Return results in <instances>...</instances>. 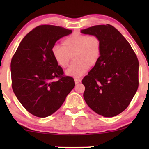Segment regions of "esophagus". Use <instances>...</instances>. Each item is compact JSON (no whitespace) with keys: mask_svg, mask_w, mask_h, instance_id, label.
Here are the masks:
<instances>
[{"mask_svg":"<svg viewBox=\"0 0 149 149\" xmlns=\"http://www.w3.org/2000/svg\"><path fill=\"white\" fill-rule=\"evenodd\" d=\"M81 80L80 79H78V78H75L74 79V82H75V84H78V83H81Z\"/></svg>","mask_w":149,"mask_h":149,"instance_id":"1","label":"esophagus"}]
</instances>
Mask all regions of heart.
Returning a JSON list of instances; mask_svg holds the SVG:
<instances>
[{
  "label": "heart",
  "instance_id": "1",
  "mask_svg": "<svg viewBox=\"0 0 149 149\" xmlns=\"http://www.w3.org/2000/svg\"><path fill=\"white\" fill-rule=\"evenodd\" d=\"M102 40L96 35L72 34L62 41V46L56 45L52 52L59 66L66 68L73 57L74 62L65 71L68 76L79 77L95 66L102 55Z\"/></svg>",
  "mask_w": 149,
  "mask_h": 149
}]
</instances>
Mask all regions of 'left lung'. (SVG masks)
<instances>
[{"instance_id":"left-lung-1","label":"left lung","mask_w":149,"mask_h":149,"mask_svg":"<svg viewBox=\"0 0 149 149\" xmlns=\"http://www.w3.org/2000/svg\"><path fill=\"white\" fill-rule=\"evenodd\" d=\"M102 40L97 64L82 80L83 97L91 110L105 117L122 113L131 102L138 87L139 63L125 37L113 26L97 25L81 30Z\"/></svg>"}]
</instances>
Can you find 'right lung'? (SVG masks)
<instances>
[{
	"label": "right lung",
	"mask_w": 149,
	"mask_h": 149,
	"mask_svg": "<svg viewBox=\"0 0 149 149\" xmlns=\"http://www.w3.org/2000/svg\"><path fill=\"white\" fill-rule=\"evenodd\" d=\"M72 30L40 25L20 42L11 62L12 89L18 100L32 115L47 117L58 110L74 88L73 78L64 76L53 57L57 40ZM58 78V81H54Z\"/></svg>",
	"instance_id": "add662e5"
}]
</instances>
